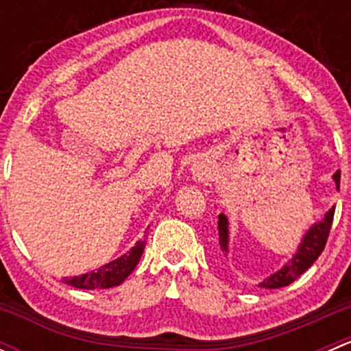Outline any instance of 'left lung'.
<instances>
[{
    "label": "left lung",
    "instance_id": "8db88e82",
    "mask_svg": "<svg viewBox=\"0 0 351 351\" xmlns=\"http://www.w3.org/2000/svg\"><path fill=\"white\" fill-rule=\"evenodd\" d=\"M332 180L336 183V189L339 190V171H336L332 175ZM332 215H335V207H331L324 214L323 221L313 224V228L304 234L302 241H300L299 247H297L295 254L290 258V261H287L280 270L275 271L274 275L265 278L263 282H260V287L263 289H280V287H287L292 284L293 280L300 277L314 261L319 258V254L323 253L324 246H326L329 229L332 224ZM219 253L228 260L229 258V222L228 217L224 214H219Z\"/></svg>",
    "mask_w": 351,
    "mask_h": 351
}]
</instances>
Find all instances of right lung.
I'll list each match as a JSON object with an SVG mask.
<instances>
[{"mask_svg": "<svg viewBox=\"0 0 351 351\" xmlns=\"http://www.w3.org/2000/svg\"><path fill=\"white\" fill-rule=\"evenodd\" d=\"M144 246H146V238L141 239L136 243V246L125 254H122L117 260L110 261V263L104 265L98 270L88 271V274L80 275V277L64 278V284L76 287V289H110V287H117L122 284L127 277L134 271V268L139 263L141 256L144 253Z\"/></svg>", "mask_w": 351, "mask_h": 351, "instance_id": "add662e5", "label": "right lung"}]
</instances>
